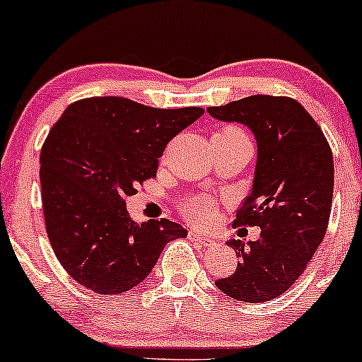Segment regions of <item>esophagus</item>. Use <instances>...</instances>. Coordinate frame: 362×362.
<instances>
[{"label":"esophagus","mask_w":362,"mask_h":362,"mask_svg":"<svg viewBox=\"0 0 362 362\" xmlns=\"http://www.w3.org/2000/svg\"><path fill=\"white\" fill-rule=\"evenodd\" d=\"M189 238L194 240V242L201 243L202 247H211V245H214V240L211 238V236L199 233V231H192V230H190V231H189Z\"/></svg>","instance_id":"34e87169"}]
</instances>
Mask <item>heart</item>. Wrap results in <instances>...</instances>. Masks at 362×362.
Wrapping results in <instances>:
<instances>
[{
    "label": "heart",
    "mask_w": 362,
    "mask_h": 362,
    "mask_svg": "<svg viewBox=\"0 0 362 362\" xmlns=\"http://www.w3.org/2000/svg\"><path fill=\"white\" fill-rule=\"evenodd\" d=\"M214 134H219L228 139H248V136L245 134L242 129L235 126L221 127ZM218 202L214 199L206 197V195H190V197L180 202V213L184 214L187 221L197 224V226H207V224L213 223L216 216H218Z\"/></svg>",
    "instance_id": "heart-1"
}]
</instances>
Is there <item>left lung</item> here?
Here are the masks:
<instances>
[{
	"label": "left lung",
	"mask_w": 362,
	"mask_h": 362,
	"mask_svg": "<svg viewBox=\"0 0 362 362\" xmlns=\"http://www.w3.org/2000/svg\"><path fill=\"white\" fill-rule=\"evenodd\" d=\"M207 112L250 127L259 149L253 189L233 226H259L260 236L228 242L238 264L216 286L245 303L274 300L305 272L325 236L334 195L330 144L317 120L291 97L252 95Z\"/></svg>",
	"instance_id": "1"
}]
</instances>
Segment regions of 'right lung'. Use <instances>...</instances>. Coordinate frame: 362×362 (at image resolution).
Returning <instances> with one entry per match:
<instances>
[{"label": "right lung", "instance_id": "1", "mask_svg": "<svg viewBox=\"0 0 362 362\" xmlns=\"http://www.w3.org/2000/svg\"><path fill=\"white\" fill-rule=\"evenodd\" d=\"M201 107L155 109L124 97L73 102L40 151L45 231L64 271L98 294H120L155 267L165 245L185 238L161 218L136 223L126 199L156 177L158 158Z\"/></svg>", "mask_w": 362, "mask_h": 362}]
</instances>
